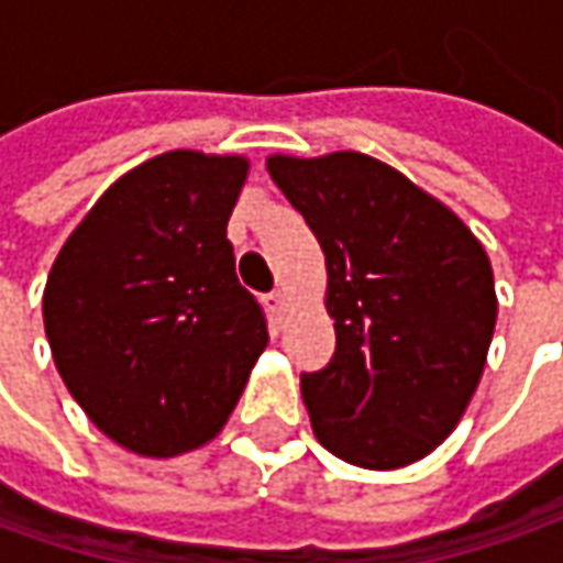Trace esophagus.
I'll use <instances>...</instances> for the list:
<instances>
[{
	"mask_svg": "<svg viewBox=\"0 0 563 563\" xmlns=\"http://www.w3.org/2000/svg\"><path fill=\"white\" fill-rule=\"evenodd\" d=\"M266 307H269V313L275 316V319H282V316H285V310H288V294L285 291L266 294Z\"/></svg>",
	"mask_w": 563,
	"mask_h": 563,
	"instance_id": "34e87169",
	"label": "esophagus"
}]
</instances>
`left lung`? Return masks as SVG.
Masks as SVG:
<instances>
[{
  "label": "left lung",
  "mask_w": 563,
  "mask_h": 563,
  "mask_svg": "<svg viewBox=\"0 0 563 563\" xmlns=\"http://www.w3.org/2000/svg\"><path fill=\"white\" fill-rule=\"evenodd\" d=\"M325 253L335 357L303 373L319 444L363 470L422 461L473 398L498 319L486 250L432 194L354 150L266 159Z\"/></svg>",
  "instance_id": "left-lung-1"
}]
</instances>
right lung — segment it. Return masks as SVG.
<instances>
[{
    "mask_svg": "<svg viewBox=\"0 0 563 563\" xmlns=\"http://www.w3.org/2000/svg\"><path fill=\"white\" fill-rule=\"evenodd\" d=\"M244 156L172 150L99 197L55 256L43 325L71 398L112 442L175 457L222 432L269 344L234 275Z\"/></svg>",
    "mask_w": 563,
    "mask_h": 563,
    "instance_id": "1",
    "label": "right lung"
}]
</instances>
